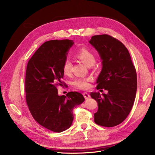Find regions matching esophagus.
Returning a JSON list of instances; mask_svg holds the SVG:
<instances>
[{
	"instance_id": "obj_1",
	"label": "esophagus",
	"mask_w": 155,
	"mask_h": 155,
	"mask_svg": "<svg viewBox=\"0 0 155 155\" xmlns=\"http://www.w3.org/2000/svg\"><path fill=\"white\" fill-rule=\"evenodd\" d=\"M83 95H84V96L85 99H88L91 97V95H89L88 93H87V92H84V93L83 94Z\"/></svg>"
}]
</instances>
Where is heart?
<instances>
[{"label": "heart", "instance_id": "obj_1", "mask_svg": "<svg viewBox=\"0 0 155 155\" xmlns=\"http://www.w3.org/2000/svg\"><path fill=\"white\" fill-rule=\"evenodd\" d=\"M75 56L77 59L80 60L84 63L87 67H91L94 64L95 62V56L94 54L85 47L80 48L78 51L76 53ZM72 64L69 59L65 60L63 71L64 75H70L71 71ZM91 81V78H79L75 79L73 81V84L77 88L81 89H87L90 87V82Z\"/></svg>", "mask_w": 155, "mask_h": 155}]
</instances>
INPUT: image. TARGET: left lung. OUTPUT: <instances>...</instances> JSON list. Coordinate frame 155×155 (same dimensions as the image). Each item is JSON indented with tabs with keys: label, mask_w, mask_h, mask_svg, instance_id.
Masks as SVG:
<instances>
[{
	"label": "left lung",
	"mask_w": 155,
	"mask_h": 155,
	"mask_svg": "<svg viewBox=\"0 0 155 155\" xmlns=\"http://www.w3.org/2000/svg\"><path fill=\"white\" fill-rule=\"evenodd\" d=\"M90 43L98 52L102 68L97 80V89L107 94L91 92L98 104L95 123L105 127L116 126L126 119L131 110L137 91V75L131 56L119 40L107 35L92 37Z\"/></svg>",
	"instance_id": "1"
}]
</instances>
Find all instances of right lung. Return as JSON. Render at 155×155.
I'll list each match as a JSON object with an SVG mask.
<instances>
[{
    "mask_svg": "<svg viewBox=\"0 0 155 155\" xmlns=\"http://www.w3.org/2000/svg\"><path fill=\"white\" fill-rule=\"evenodd\" d=\"M73 40H51L44 43L29 60L26 72V102L32 117L44 127L56 133L68 129L73 120V109L85 99L77 92L58 94L61 85L63 64Z\"/></svg>",
    "mask_w": 155,
    "mask_h": 155,
    "instance_id": "add662e5",
    "label": "right lung"
}]
</instances>
